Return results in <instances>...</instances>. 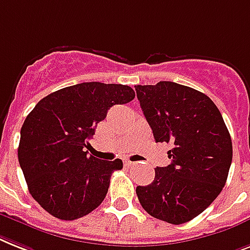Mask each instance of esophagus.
Wrapping results in <instances>:
<instances>
[{
    "label": "esophagus",
    "instance_id": "34e87169",
    "mask_svg": "<svg viewBox=\"0 0 250 250\" xmlns=\"http://www.w3.org/2000/svg\"><path fill=\"white\" fill-rule=\"evenodd\" d=\"M125 164L127 166V167H131V166H133V164H135V162H131V160H125Z\"/></svg>",
    "mask_w": 250,
    "mask_h": 250
}]
</instances>
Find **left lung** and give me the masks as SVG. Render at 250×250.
I'll use <instances>...</instances> for the list:
<instances>
[{
    "label": "left lung",
    "mask_w": 250,
    "mask_h": 250,
    "mask_svg": "<svg viewBox=\"0 0 250 250\" xmlns=\"http://www.w3.org/2000/svg\"><path fill=\"white\" fill-rule=\"evenodd\" d=\"M157 143L172 144L167 167L155 168L147 186H137L140 204L150 216L181 225L206 210L226 184L232 143L218 107L191 87L162 81L136 86Z\"/></svg>",
    "instance_id": "left-lung-1"
}]
</instances>
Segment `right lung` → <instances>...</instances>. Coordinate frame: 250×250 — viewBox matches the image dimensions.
<instances>
[{"label":"right lung","mask_w":250,"mask_h":250,"mask_svg":"<svg viewBox=\"0 0 250 250\" xmlns=\"http://www.w3.org/2000/svg\"><path fill=\"white\" fill-rule=\"evenodd\" d=\"M133 99L129 86L84 82L50 93L28 114L18 158L30 195L46 212L73 221L103 203L123 162L97 159L84 147L107 110Z\"/></svg>","instance_id":"add662e5"}]
</instances>
